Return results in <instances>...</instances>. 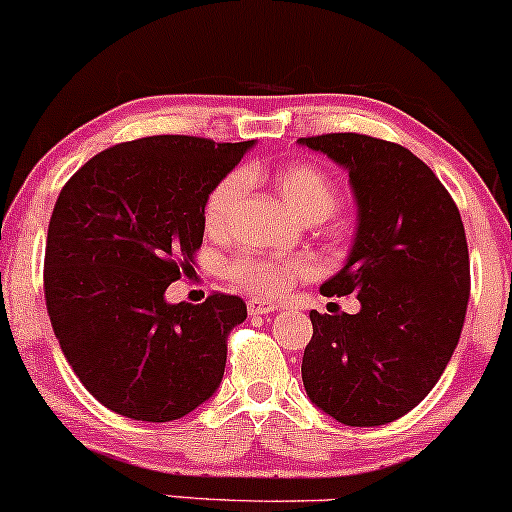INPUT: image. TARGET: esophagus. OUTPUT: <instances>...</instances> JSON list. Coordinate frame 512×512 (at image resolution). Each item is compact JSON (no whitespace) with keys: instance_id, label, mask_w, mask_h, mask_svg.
<instances>
[{"instance_id":"34e87169","label":"esophagus","mask_w":512,"mask_h":512,"mask_svg":"<svg viewBox=\"0 0 512 512\" xmlns=\"http://www.w3.org/2000/svg\"><path fill=\"white\" fill-rule=\"evenodd\" d=\"M246 309H249V314H271L278 309V304L275 302H268V300H258V297H251L249 302H246Z\"/></svg>"}]
</instances>
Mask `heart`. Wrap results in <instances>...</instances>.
I'll return each instance as SVG.
<instances>
[{
    "label": "heart",
    "mask_w": 512,
    "mask_h": 512,
    "mask_svg": "<svg viewBox=\"0 0 512 512\" xmlns=\"http://www.w3.org/2000/svg\"><path fill=\"white\" fill-rule=\"evenodd\" d=\"M275 191L285 200V205L297 217L307 222H321L336 210L338 188L324 169L314 164H287L275 171ZM246 186L244 171H232L222 176L210 188L203 205V222L210 234H222L229 227L234 208H237L241 193ZM309 273V263L300 258H268L246 254L239 256L229 266V275L249 290L263 292V295H278L292 280Z\"/></svg>",
    "instance_id": "heart-1"
}]
</instances>
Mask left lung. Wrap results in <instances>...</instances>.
Segmentation results:
<instances>
[{"label": "left lung", "mask_w": 512, "mask_h": 512, "mask_svg": "<svg viewBox=\"0 0 512 512\" xmlns=\"http://www.w3.org/2000/svg\"><path fill=\"white\" fill-rule=\"evenodd\" d=\"M348 171L358 225L346 266L321 285L358 314L309 312V401L343 426L392 423L426 399L455 353L469 251L455 200L409 149L358 132L300 137Z\"/></svg>", "instance_id": "obj_1"}]
</instances>
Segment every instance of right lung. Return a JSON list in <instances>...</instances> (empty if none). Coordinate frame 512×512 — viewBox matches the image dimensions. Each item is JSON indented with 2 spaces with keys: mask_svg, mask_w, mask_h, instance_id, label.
<instances>
[{
  "mask_svg": "<svg viewBox=\"0 0 512 512\" xmlns=\"http://www.w3.org/2000/svg\"><path fill=\"white\" fill-rule=\"evenodd\" d=\"M254 140L152 135L103 149L65 183L45 244V304L67 363L94 399L166 423L220 387L241 297L166 302L203 244L210 188Z\"/></svg>",
  "mask_w": 512,
  "mask_h": 512,
  "instance_id": "right-lung-1",
  "label": "right lung"
}]
</instances>
